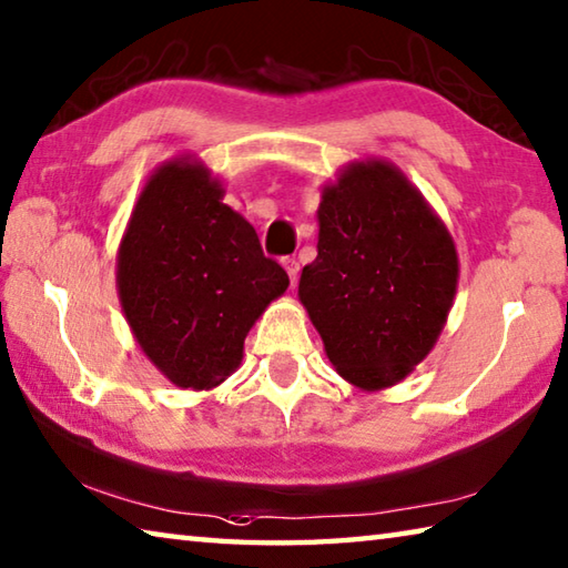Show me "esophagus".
Wrapping results in <instances>:
<instances>
[{
    "label": "esophagus",
    "instance_id": "1",
    "mask_svg": "<svg viewBox=\"0 0 568 568\" xmlns=\"http://www.w3.org/2000/svg\"><path fill=\"white\" fill-rule=\"evenodd\" d=\"M283 267H285L287 277H291V281L295 283L297 281V273H301V263H297L295 257H283Z\"/></svg>",
    "mask_w": 568,
    "mask_h": 568
}]
</instances>
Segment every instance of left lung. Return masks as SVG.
I'll return each mask as SVG.
<instances>
[{
	"label": "left lung",
	"mask_w": 568,
	"mask_h": 568,
	"mask_svg": "<svg viewBox=\"0 0 568 568\" xmlns=\"http://www.w3.org/2000/svg\"><path fill=\"white\" fill-rule=\"evenodd\" d=\"M317 225L297 297L327 359L359 389L402 383L437 345L457 295L445 221L395 163L363 159L323 185Z\"/></svg>",
	"instance_id": "8db88e82"
}]
</instances>
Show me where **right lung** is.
<instances>
[{"mask_svg":"<svg viewBox=\"0 0 568 568\" xmlns=\"http://www.w3.org/2000/svg\"><path fill=\"white\" fill-rule=\"evenodd\" d=\"M225 189L183 153L151 173L116 253V291L141 353L181 389H213L241 367L245 335L291 281L261 251Z\"/></svg>","mask_w":568,"mask_h":568,"instance_id":"add662e5","label":"right lung"}]
</instances>
